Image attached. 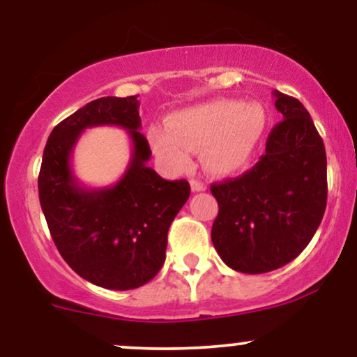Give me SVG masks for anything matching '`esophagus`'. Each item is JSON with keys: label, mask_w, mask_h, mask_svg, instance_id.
Segmentation results:
<instances>
[{"label": "esophagus", "mask_w": 357, "mask_h": 357, "mask_svg": "<svg viewBox=\"0 0 357 357\" xmlns=\"http://www.w3.org/2000/svg\"><path fill=\"white\" fill-rule=\"evenodd\" d=\"M190 184H191V191L192 192L206 191V184H204L203 181H199V179H191Z\"/></svg>", "instance_id": "1"}]
</instances>
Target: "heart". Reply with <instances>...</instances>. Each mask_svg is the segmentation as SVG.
<instances>
[{
    "instance_id": "b5f03b06",
    "label": "heart",
    "mask_w": 357,
    "mask_h": 357,
    "mask_svg": "<svg viewBox=\"0 0 357 357\" xmlns=\"http://www.w3.org/2000/svg\"><path fill=\"white\" fill-rule=\"evenodd\" d=\"M268 126L260 102L215 99L173 114L167 129L154 127V153L173 169H186L192 151L204 149V166L215 174H231L248 165Z\"/></svg>"
}]
</instances>
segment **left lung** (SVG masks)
Wrapping results in <instances>:
<instances>
[{
    "instance_id": "obj_1",
    "label": "left lung",
    "mask_w": 357,
    "mask_h": 357,
    "mask_svg": "<svg viewBox=\"0 0 357 357\" xmlns=\"http://www.w3.org/2000/svg\"><path fill=\"white\" fill-rule=\"evenodd\" d=\"M284 121L265 154L236 179L211 184L218 216L211 241L221 260L241 273H265L301 255L327 203L326 147L304 105L273 90Z\"/></svg>"
}]
</instances>
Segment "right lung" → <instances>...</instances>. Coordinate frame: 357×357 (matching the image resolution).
Segmentation results:
<instances>
[{
    "instance_id": "obj_1",
    "label": "right lung",
    "mask_w": 357,
    "mask_h": 357,
    "mask_svg": "<svg viewBox=\"0 0 357 357\" xmlns=\"http://www.w3.org/2000/svg\"><path fill=\"white\" fill-rule=\"evenodd\" d=\"M128 130L133 155L112 187H82L71 169L73 147L89 126ZM139 100L102 97L61 121L48 137L38 176L40 204L60 255L90 284L130 290L155 277L166 260L167 230L190 198V183L166 181L147 166Z\"/></svg>"
}]
</instances>
